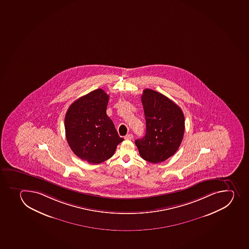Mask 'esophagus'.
<instances>
[{"label":"esophagus","instance_id":"obj_1","mask_svg":"<svg viewBox=\"0 0 249 249\" xmlns=\"http://www.w3.org/2000/svg\"><path fill=\"white\" fill-rule=\"evenodd\" d=\"M133 137L134 136H133L132 134H128V135H125V140H133Z\"/></svg>","mask_w":249,"mask_h":249}]
</instances>
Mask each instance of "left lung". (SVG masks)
I'll return each instance as SVG.
<instances>
[{
    "instance_id": "8db88e82",
    "label": "left lung",
    "mask_w": 249,
    "mask_h": 249,
    "mask_svg": "<svg viewBox=\"0 0 249 249\" xmlns=\"http://www.w3.org/2000/svg\"><path fill=\"white\" fill-rule=\"evenodd\" d=\"M146 134L135 140L140 157L161 163L175 154L185 132V118L180 107L164 95L146 89L141 96Z\"/></svg>"
}]
</instances>
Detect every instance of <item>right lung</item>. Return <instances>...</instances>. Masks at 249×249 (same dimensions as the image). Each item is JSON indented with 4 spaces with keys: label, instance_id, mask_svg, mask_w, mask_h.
<instances>
[{
    "label": "right lung",
    "instance_id": "1",
    "mask_svg": "<svg viewBox=\"0 0 249 249\" xmlns=\"http://www.w3.org/2000/svg\"><path fill=\"white\" fill-rule=\"evenodd\" d=\"M109 95L102 89L80 97L67 110L64 126L69 147L76 156L97 164L109 159L119 137L111 119L107 116Z\"/></svg>",
    "mask_w": 249,
    "mask_h": 249
}]
</instances>
